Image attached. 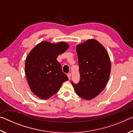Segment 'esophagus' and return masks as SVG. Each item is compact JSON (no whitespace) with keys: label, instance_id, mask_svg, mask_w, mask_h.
<instances>
[{"label":"esophagus","instance_id":"34e87169","mask_svg":"<svg viewBox=\"0 0 133 133\" xmlns=\"http://www.w3.org/2000/svg\"><path fill=\"white\" fill-rule=\"evenodd\" d=\"M67 77H68L69 80H70V78H71V74L70 73L67 74Z\"/></svg>","mask_w":133,"mask_h":133}]
</instances>
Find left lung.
I'll return each mask as SVG.
<instances>
[{
  "label": "left lung",
  "instance_id": "8db88e82",
  "mask_svg": "<svg viewBox=\"0 0 133 133\" xmlns=\"http://www.w3.org/2000/svg\"><path fill=\"white\" fill-rule=\"evenodd\" d=\"M80 74L77 84H71L76 94L91 100L102 92L109 79L111 62L104 47L96 39H89L76 46Z\"/></svg>",
  "mask_w": 133,
  "mask_h": 133
}]
</instances>
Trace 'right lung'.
I'll list each match as a JSON object with an SVG mask.
<instances>
[{"label": "right lung", "mask_w": 133, "mask_h": 133, "mask_svg": "<svg viewBox=\"0 0 133 133\" xmlns=\"http://www.w3.org/2000/svg\"><path fill=\"white\" fill-rule=\"evenodd\" d=\"M69 48L64 42L43 41L31 50L25 61V74L32 93L41 99H48L59 90L62 84L69 80L63 72L58 56Z\"/></svg>", "instance_id": "1"}]
</instances>
